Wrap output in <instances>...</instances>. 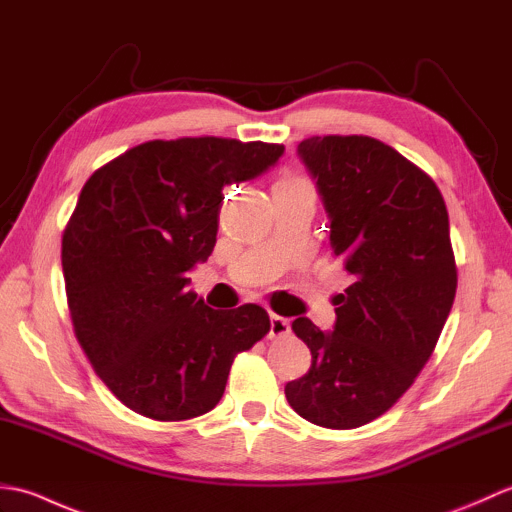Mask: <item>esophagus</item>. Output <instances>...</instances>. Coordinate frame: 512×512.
<instances>
[{
	"instance_id": "esophagus-1",
	"label": "esophagus",
	"mask_w": 512,
	"mask_h": 512,
	"mask_svg": "<svg viewBox=\"0 0 512 512\" xmlns=\"http://www.w3.org/2000/svg\"><path fill=\"white\" fill-rule=\"evenodd\" d=\"M290 334V321L279 317V314H270V336H286Z\"/></svg>"
}]
</instances>
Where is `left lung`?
Instances as JSON below:
<instances>
[{"label": "left lung", "mask_w": 512, "mask_h": 512, "mask_svg": "<svg viewBox=\"0 0 512 512\" xmlns=\"http://www.w3.org/2000/svg\"><path fill=\"white\" fill-rule=\"evenodd\" d=\"M297 154L352 284L334 297L332 332L292 321L312 365L286 398L312 424L356 429L405 394L447 323L458 288L449 213L436 182L376 138L312 136Z\"/></svg>", "instance_id": "obj_1"}]
</instances>
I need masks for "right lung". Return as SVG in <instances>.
I'll return each instance as SVG.
<instances>
[{
  "instance_id": "right-lung-1",
  "label": "right lung",
  "mask_w": 512,
  "mask_h": 512,
  "mask_svg": "<svg viewBox=\"0 0 512 512\" xmlns=\"http://www.w3.org/2000/svg\"><path fill=\"white\" fill-rule=\"evenodd\" d=\"M284 145L149 140L94 171L63 231L74 334L125 407L162 422L220 402L233 358L270 330L264 308L213 310L189 270L213 253L226 184L262 176Z\"/></svg>"
}]
</instances>
